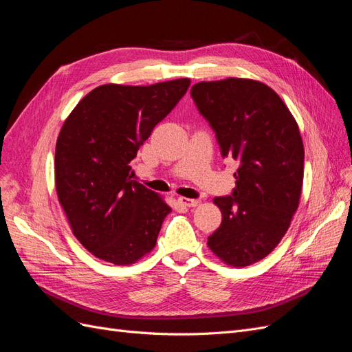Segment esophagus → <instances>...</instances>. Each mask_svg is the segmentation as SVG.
<instances>
[{
	"label": "esophagus",
	"instance_id": "1",
	"mask_svg": "<svg viewBox=\"0 0 352 352\" xmlns=\"http://www.w3.org/2000/svg\"><path fill=\"white\" fill-rule=\"evenodd\" d=\"M177 202L184 207H197L199 204L198 199H190V198H185V197H179Z\"/></svg>",
	"mask_w": 352,
	"mask_h": 352
}]
</instances>
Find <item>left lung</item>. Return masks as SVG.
Segmentation results:
<instances>
[{"label": "left lung", "mask_w": 352, "mask_h": 352, "mask_svg": "<svg viewBox=\"0 0 352 352\" xmlns=\"http://www.w3.org/2000/svg\"><path fill=\"white\" fill-rule=\"evenodd\" d=\"M190 95L216 132L223 158L239 163L232 195L214 198L221 225L207 245L223 263L245 267L278 247L300 204V129L279 95L258 80L199 82Z\"/></svg>", "instance_id": "1"}]
</instances>
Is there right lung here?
Wrapping results in <instances>:
<instances>
[{"instance_id":"add662e5","label":"right lung","mask_w":352,"mask_h":352,"mask_svg":"<svg viewBox=\"0 0 352 352\" xmlns=\"http://www.w3.org/2000/svg\"><path fill=\"white\" fill-rule=\"evenodd\" d=\"M188 78L101 85L78 102L56 145V189L73 235L95 257L129 265L151 252L172 208L132 180L131 162L175 109Z\"/></svg>"}]
</instances>
